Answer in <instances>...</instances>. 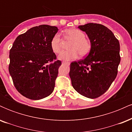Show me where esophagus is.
<instances>
[{
  "label": "esophagus",
  "instance_id": "1",
  "mask_svg": "<svg viewBox=\"0 0 132 132\" xmlns=\"http://www.w3.org/2000/svg\"><path fill=\"white\" fill-rule=\"evenodd\" d=\"M62 64H69V63H68V62H66V61H63V63H62Z\"/></svg>",
  "mask_w": 132,
  "mask_h": 132
}]
</instances>
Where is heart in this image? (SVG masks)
Segmentation results:
<instances>
[{
	"label": "heart",
	"mask_w": 132,
	"mask_h": 132,
	"mask_svg": "<svg viewBox=\"0 0 132 132\" xmlns=\"http://www.w3.org/2000/svg\"><path fill=\"white\" fill-rule=\"evenodd\" d=\"M65 37L72 40L69 45V51H63L59 54L60 60L69 61L75 60L78 57L79 53L81 56L87 55L91 50L92 45L90 41L86 38L84 33L77 28H71L64 31ZM51 48L55 53H58L61 50V38L60 35L56 33L51 41Z\"/></svg>",
	"instance_id": "1"
}]
</instances>
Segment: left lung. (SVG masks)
I'll return each instance as SVG.
<instances>
[{
    "mask_svg": "<svg viewBox=\"0 0 132 132\" xmlns=\"http://www.w3.org/2000/svg\"><path fill=\"white\" fill-rule=\"evenodd\" d=\"M78 28L86 32L92 48L84 60L71 63L69 75L79 94L95 99L108 90L117 75L120 43L104 25L89 23Z\"/></svg>",
    "mask_w": 132,
    "mask_h": 132,
    "instance_id": "1",
    "label": "left lung"
}]
</instances>
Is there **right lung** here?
Masks as SVG:
<instances>
[{
	"label": "right lung",
	"instance_id": "obj_1",
	"mask_svg": "<svg viewBox=\"0 0 132 132\" xmlns=\"http://www.w3.org/2000/svg\"><path fill=\"white\" fill-rule=\"evenodd\" d=\"M56 27L41 25L18 36L10 50L9 71L16 90L28 99L40 100L53 91L61 61L51 48Z\"/></svg>",
	"mask_w": 132,
	"mask_h": 132
}]
</instances>
